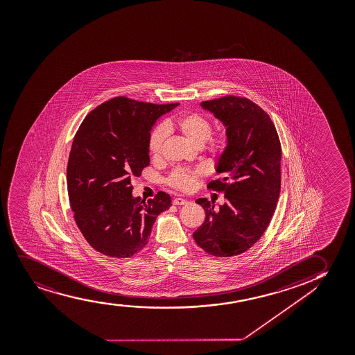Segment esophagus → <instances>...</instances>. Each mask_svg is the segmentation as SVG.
<instances>
[{
	"label": "esophagus",
	"mask_w": 355,
	"mask_h": 355,
	"mask_svg": "<svg viewBox=\"0 0 355 355\" xmlns=\"http://www.w3.org/2000/svg\"><path fill=\"white\" fill-rule=\"evenodd\" d=\"M172 203L175 205V206H184V205H187L188 201L187 200H184V198H175Z\"/></svg>",
	"instance_id": "1"
}]
</instances>
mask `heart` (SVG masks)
<instances>
[{"mask_svg": "<svg viewBox=\"0 0 355 355\" xmlns=\"http://www.w3.org/2000/svg\"><path fill=\"white\" fill-rule=\"evenodd\" d=\"M180 132L185 140L189 141L191 145L201 147L205 145L210 134H211V122L209 119L201 114L188 112L168 119L164 125L154 128L148 137V152L152 158H158L162 153V146L166 139L167 132ZM227 145V135L226 132H215L213 137H210L209 150L213 154L223 153V149ZM202 168L196 170H187V168H177L171 172L167 178V183L172 188L178 189L182 191H189L193 188L197 177L201 175Z\"/></svg>", "mask_w": 355, "mask_h": 355, "instance_id": "1", "label": "heart"}]
</instances>
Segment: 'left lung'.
<instances>
[{
  "mask_svg": "<svg viewBox=\"0 0 355 355\" xmlns=\"http://www.w3.org/2000/svg\"><path fill=\"white\" fill-rule=\"evenodd\" d=\"M201 106L226 127L227 146L207 188L225 193L219 209L207 198L206 219L193 232L197 245L215 257L245 252L266 232L280 196L281 144L269 114L243 96H225Z\"/></svg>",
  "mask_w": 355,
  "mask_h": 355,
  "instance_id": "left-lung-1",
  "label": "left lung"
}]
</instances>
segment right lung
I'll return each instance as SVG.
<instances>
[{
    "mask_svg": "<svg viewBox=\"0 0 355 355\" xmlns=\"http://www.w3.org/2000/svg\"><path fill=\"white\" fill-rule=\"evenodd\" d=\"M178 105L116 96L92 110L75 134L67 166L70 207L98 252L114 259L137 254L147 245L157 216L172 206L162 191L147 202L132 197V180L149 165L154 123Z\"/></svg>",
    "mask_w": 355,
    "mask_h": 355,
    "instance_id": "obj_1",
    "label": "right lung"
}]
</instances>
